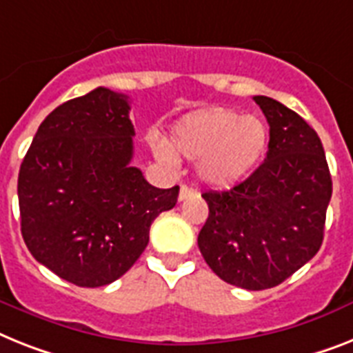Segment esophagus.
Instances as JSON below:
<instances>
[{"instance_id": "esophagus-1", "label": "esophagus", "mask_w": 353, "mask_h": 353, "mask_svg": "<svg viewBox=\"0 0 353 353\" xmlns=\"http://www.w3.org/2000/svg\"><path fill=\"white\" fill-rule=\"evenodd\" d=\"M194 191L191 188H188V185H180V193H179V200L180 202H183V200H188V198L194 196Z\"/></svg>"}]
</instances>
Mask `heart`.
Masks as SVG:
<instances>
[{
	"label": "heart",
	"mask_w": 353,
	"mask_h": 353,
	"mask_svg": "<svg viewBox=\"0 0 353 353\" xmlns=\"http://www.w3.org/2000/svg\"><path fill=\"white\" fill-rule=\"evenodd\" d=\"M269 130L261 119L229 108H211L180 121L170 144H155L157 159L174 165L177 157L196 162L198 179L212 188H229L263 157Z\"/></svg>",
	"instance_id": "heart-1"
}]
</instances>
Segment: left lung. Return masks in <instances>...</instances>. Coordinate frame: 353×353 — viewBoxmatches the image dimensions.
I'll list each match as a JSON object with an SVG mask.
<instances>
[{"mask_svg":"<svg viewBox=\"0 0 353 353\" xmlns=\"http://www.w3.org/2000/svg\"><path fill=\"white\" fill-rule=\"evenodd\" d=\"M269 122L263 164L225 191H208L198 249L218 278L247 290L279 285L323 243L332 179L316 131L274 99L256 95Z\"/></svg>","mask_w":353,"mask_h":353,"instance_id":"8db88e82","label":"left lung"}]
</instances>
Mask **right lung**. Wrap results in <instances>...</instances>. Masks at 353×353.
Wrapping results in <instances>:
<instances>
[{
  "label": "right lung",
  "instance_id": "1",
  "mask_svg": "<svg viewBox=\"0 0 353 353\" xmlns=\"http://www.w3.org/2000/svg\"><path fill=\"white\" fill-rule=\"evenodd\" d=\"M126 95L99 88L41 122L19 168L21 234L39 263L77 287L126 274L179 185L153 188L133 159Z\"/></svg>",
  "mask_w": 353,
  "mask_h": 353
}]
</instances>
